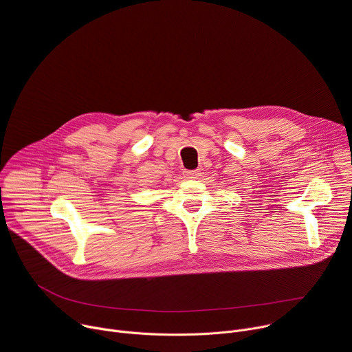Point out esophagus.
I'll return each mask as SVG.
<instances>
[{"mask_svg":"<svg viewBox=\"0 0 352 352\" xmlns=\"http://www.w3.org/2000/svg\"><path fill=\"white\" fill-rule=\"evenodd\" d=\"M183 175L186 179H197L201 173H200V170H184Z\"/></svg>","mask_w":352,"mask_h":352,"instance_id":"1","label":"esophagus"}]
</instances>
